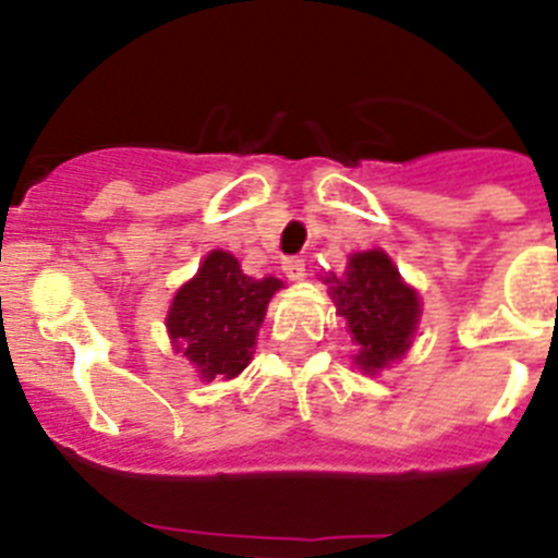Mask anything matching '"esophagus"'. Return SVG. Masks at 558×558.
<instances>
[{"mask_svg": "<svg viewBox=\"0 0 558 558\" xmlns=\"http://www.w3.org/2000/svg\"><path fill=\"white\" fill-rule=\"evenodd\" d=\"M283 272L289 280H303L305 278V260L303 258H286Z\"/></svg>", "mask_w": 558, "mask_h": 558, "instance_id": "esophagus-1", "label": "esophagus"}]
</instances>
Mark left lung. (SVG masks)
Segmentation results:
<instances>
[{"label":"left lung","instance_id":"1","mask_svg":"<svg viewBox=\"0 0 558 558\" xmlns=\"http://www.w3.org/2000/svg\"><path fill=\"white\" fill-rule=\"evenodd\" d=\"M336 314L344 316L359 353L355 366L366 375L380 373L405 355L420 325V298L400 278L384 250H366L348 258L344 275L325 278Z\"/></svg>","mask_w":558,"mask_h":558}]
</instances>
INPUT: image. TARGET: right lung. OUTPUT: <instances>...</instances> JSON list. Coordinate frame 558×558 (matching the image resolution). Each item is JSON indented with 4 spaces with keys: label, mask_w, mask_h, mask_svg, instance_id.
Instances as JSON below:
<instances>
[{
    "label": "right lung",
    "mask_w": 558,
    "mask_h": 558,
    "mask_svg": "<svg viewBox=\"0 0 558 558\" xmlns=\"http://www.w3.org/2000/svg\"><path fill=\"white\" fill-rule=\"evenodd\" d=\"M278 289V278H250L233 255L210 250L169 305L174 350L197 366L199 378H235L253 359L255 336Z\"/></svg>",
    "instance_id": "add662e5"
}]
</instances>
